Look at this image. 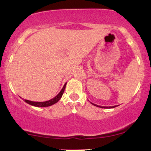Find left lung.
<instances>
[{"mask_svg": "<svg viewBox=\"0 0 151 151\" xmlns=\"http://www.w3.org/2000/svg\"><path fill=\"white\" fill-rule=\"evenodd\" d=\"M92 104V103H91ZM93 105L96 106H98V107H100V108H104V109H111V108H114V107H116V106H98V105H96L94 104H92Z\"/></svg>", "mask_w": 151, "mask_h": 151, "instance_id": "1", "label": "left lung"}]
</instances>
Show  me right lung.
Listing matches in <instances>:
<instances>
[{
	"instance_id": "add662e5",
	"label": "right lung",
	"mask_w": 151,
	"mask_h": 151,
	"mask_svg": "<svg viewBox=\"0 0 151 151\" xmlns=\"http://www.w3.org/2000/svg\"><path fill=\"white\" fill-rule=\"evenodd\" d=\"M66 84H67V83H65V85L63 86V88H62L61 91H60V92L55 97L52 99L48 100V101H42V102L32 101H29V100L25 99V101L27 104H28L32 105L33 106H36V107H47V106H50L55 104H56L57 102L60 101V99L62 96V94H63L64 91H65Z\"/></svg>"
}]
</instances>
